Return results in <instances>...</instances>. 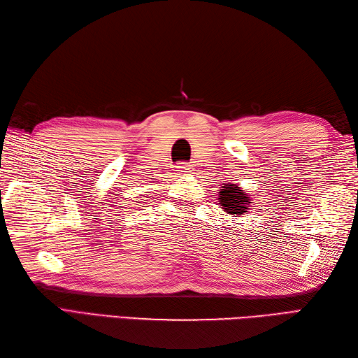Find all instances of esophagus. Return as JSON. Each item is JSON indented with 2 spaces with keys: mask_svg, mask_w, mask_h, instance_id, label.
Returning a JSON list of instances; mask_svg holds the SVG:
<instances>
[{
  "mask_svg": "<svg viewBox=\"0 0 358 358\" xmlns=\"http://www.w3.org/2000/svg\"><path fill=\"white\" fill-rule=\"evenodd\" d=\"M178 171L181 172V173H187L189 172V169H191V164H187V163H178Z\"/></svg>",
  "mask_w": 358,
  "mask_h": 358,
  "instance_id": "34e87169",
  "label": "esophagus"
}]
</instances>
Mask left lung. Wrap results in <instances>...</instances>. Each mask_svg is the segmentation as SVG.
I'll use <instances>...</instances> for the list:
<instances>
[{"mask_svg": "<svg viewBox=\"0 0 358 358\" xmlns=\"http://www.w3.org/2000/svg\"><path fill=\"white\" fill-rule=\"evenodd\" d=\"M220 203L227 214L232 215H241L249 209V196L246 192L240 191L238 186L235 185H226L222 191H220Z\"/></svg>", "mask_w": 358, "mask_h": 358, "instance_id": "obj_1", "label": "left lung"}]
</instances>
